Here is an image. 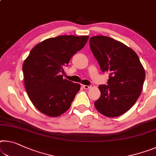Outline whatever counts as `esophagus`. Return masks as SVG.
Masks as SVG:
<instances>
[{"label":"esophagus","mask_w":156,"mask_h":156,"mask_svg":"<svg viewBox=\"0 0 156 156\" xmlns=\"http://www.w3.org/2000/svg\"><path fill=\"white\" fill-rule=\"evenodd\" d=\"M91 85H83V88L85 89V90H88V89L91 88Z\"/></svg>","instance_id":"1"}]
</instances>
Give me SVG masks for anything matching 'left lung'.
<instances>
[{"label":"left lung","mask_w":156,"mask_h":156,"mask_svg":"<svg viewBox=\"0 0 156 156\" xmlns=\"http://www.w3.org/2000/svg\"><path fill=\"white\" fill-rule=\"evenodd\" d=\"M90 46L103 72H109L107 85H99L101 96L94 102L98 112L115 117L133 107L142 92L145 71L135 52L109 37L94 36Z\"/></svg>","instance_id":"1"}]
</instances>
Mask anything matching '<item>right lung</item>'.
Masks as SVG:
<instances>
[{
  "mask_svg": "<svg viewBox=\"0 0 156 156\" xmlns=\"http://www.w3.org/2000/svg\"><path fill=\"white\" fill-rule=\"evenodd\" d=\"M88 39L74 35L47 39L34 46L25 60V87L33 105L44 115L58 117L70 108L80 85L63 79L61 73Z\"/></svg>",
  "mask_w": 156,
  "mask_h": 156,
  "instance_id": "obj_1",
  "label": "right lung"
}]
</instances>
